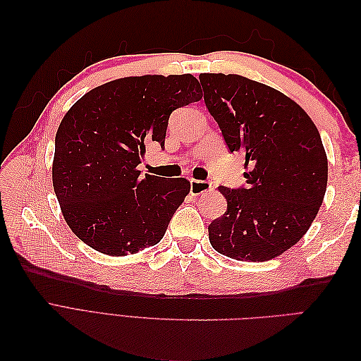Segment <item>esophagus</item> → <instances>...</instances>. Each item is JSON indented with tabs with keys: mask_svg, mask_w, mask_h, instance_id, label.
<instances>
[{
	"mask_svg": "<svg viewBox=\"0 0 361 361\" xmlns=\"http://www.w3.org/2000/svg\"><path fill=\"white\" fill-rule=\"evenodd\" d=\"M190 183H191L190 191H191L192 195L206 194V192H209L212 190V183L209 180H195V179H191Z\"/></svg>",
	"mask_w": 361,
	"mask_h": 361,
	"instance_id": "obj_1",
	"label": "esophagus"
}]
</instances>
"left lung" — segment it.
<instances>
[{
  "label": "left lung",
  "mask_w": 361,
  "mask_h": 361,
  "mask_svg": "<svg viewBox=\"0 0 361 361\" xmlns=\"http://www.w3.org/2000/svg\"><path fill=\"white\" fill-rule=\"evenodd\" d=\"M204 104L231 152L245 157V187H220L227 211L209 224L227 257L265 262L309 231L322 204L329 161L318 128L290 97L233 73H200Z\"/></svg>",
  "instance_id": "obj_1"
}]
</instances>
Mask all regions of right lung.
<instances>
[{
    "instance_id": "obj_1",
    "label": "right lung",
    "mask_w": 361,
    "mask_h": 361,
    "mask_svg": "<svg viewBox=\"0 0 361 361\" xmlns=\"http://www.w3.org/2000/svg\"><path fill=\"white\" fill-rule=\"evenodd\" d=\"M191 73L128 76L85 93L56 135L52 185L84 244L128 256L158 244L190 192L183 178L140 176L150 141L164 146L170 114L202 99Z\"/></svg>"
}]
</instances>
